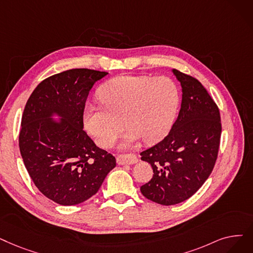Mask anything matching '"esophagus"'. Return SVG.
<instances>
[{
	"label": "esophagus",
	"instance_id": "esophagus-1",
	"mask_svg": "<svg viewBox=\"0 0 253 253\" xmlns=\"http://www.w3.org/2000/svg\"><path fill=\"white\" fill-rule=\"evenodd\" d=\"M137 161V156L134 154H125V155H119L117 157V162L121 166H123V164H134Z\"/></svg>",
	"mask_w": 253,
	"mask_h": 253
}]
</instances>
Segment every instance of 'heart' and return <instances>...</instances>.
I'll use <instances>...</instances> for the list:
<instances>
[{"instance_id":"1","label":"heart","mask_w":253,"mask_h":253,"mask_svg":"<svg viewBox=\"0 0 253 253\" xmlns=\"http://www.w3.org/2000/svg\"><path fill=\"white\" fill-rule=\"evenodd\" d=\"M98 99L103 108H85V129L98 145L108 148L125 125L129 133L124 147H128L138 139L152 145L164 138L172 126L180 95L167 76L120 75L99 87Z\"/></svg>"}]
</instances>
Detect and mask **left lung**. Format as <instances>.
I'll return each mask as SVG.
<instances>
[{
  "instance_id": "8db88e82",
  "label": "left lung",
  "mask_w": 253,
  "mask_h": 253,
  "mask_svg": "<svg viewBox=\"0 0 253 253\" xmlns=\"http://www.w3.org/2000/svg\"><path fill=\"white\" fill-rule=\"evenodd\" d=\"M172 72L183 92L179 116L166 137L140 153L154 172L140 192L163 206L188 200L202 187L214 169L221 136L219 108L205 86L188 74Z\"/></svg>"
}]
</instances>
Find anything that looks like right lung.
Wrapping results in <instances>:
<instances>
[{
  "mask_svg": "<svg viewBox=\"0 0 253 253\" xmlns=\"http://www.w3.org/2000/svg\"><path fill=\"white\" fill-rule=\"evenodd\" d=\"M106 74L63 71L42 81L27 101L18 137L21 157L39 191L59 205L89 200L116 167L113 154L98 148L83 129L87 95ZM52 113L62 118L60 123Z\"/></svg>",
  "mask_w": 253,
  "mask_h": 253,
  "instance_id": "right-lung-1",
  "label": "right lung"
}]
</instances>
